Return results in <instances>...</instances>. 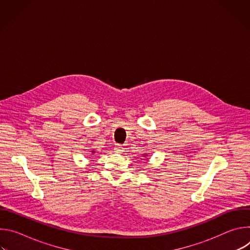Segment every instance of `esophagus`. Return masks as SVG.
Masks as SVG:
<instances>
[{"mask_svg":"<svg viewBox=\"0 0 250 250\" xmlns=\"http://www.w3.org/2000/svg\"><path fill=\"white\" fill-rule=\"evenodd\" d=\"M115 151L117 152V153H123V151H124V148H123V146H119V145H117L116 146V147H115Z\"/></svg>","mask_w":250,"mask_h":250,"instance_id":"esophagus-1","label":"esophagus"}]
</instances>
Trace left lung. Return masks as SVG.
<instances>
[{"instance_id":"8db88e82","label":"left lung","mask_w":250,"mask_h":250,"mask_svg":"<svg viewBox=\"0 0 250 250\" xmlns=\"http://www.w3.org/2000/svg\"><path fill=\"white\" fill-rule=\"evenodd\" d=\"M144 157L147 160V153H145V154H144Z\"/></svg>"}]
</instances>
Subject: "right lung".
<instances>
[{
  "mask_svg": "<svg viewBox=\"0 0 250 250\" xmlns=\"http://www.w3.org/2000/svg\"><path fill=\"white\" fill-rule=\"evenodd\" d=\"M92 153H93V154H94V153H96V152H95V151H94V150H92Z\"/></svg>",
  "mask_w": 250,
  "mask_h": 250,
  "instance_id": "add662e5",
  "label": "right lung"
}]
</instances>
